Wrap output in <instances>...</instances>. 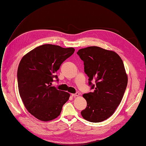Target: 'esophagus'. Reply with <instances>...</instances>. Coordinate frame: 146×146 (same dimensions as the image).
I'll use <instances>...</instances> for the list:
<instances>
[{
	"instance_id": "1",
	"label": "esophagus",
	"mask_w": 146,
	"mask_h": 146,
	"mask_svg": "<svg viewBox=\"0 0 146 146\" xmlns=\"http://www.w3.org/2000/svg\"><path fill=\"white\" fill-rule=\"evenodd\" d=\"M79 95H80V94H79L78 92H76V94H72V96L74 97V98H76V97L79 96Z\"/></svg>"
}]
</instances>
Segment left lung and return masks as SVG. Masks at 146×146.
Listing matches in <instances>:
<instances>
[{
	"instance_id": "obj_1",
	"label": "left lung",
	"mask_w": 146,
	"mask_h": 146,
	"mask_svg": "<svg viewBox=\"0 0 146 146\" xmlns=\"http://www.w3.org/2000/svg\"><path fill=\"white\" fill-rule=\"evenodd\" d=\"M77 54L83 61L84 71L93 90L83 95L87 106L81 114L91 122L104 121L115 111L126 90L128 78L123 61L116 52L97 46L81 48Z\"/></svg>"
}]
</instances>
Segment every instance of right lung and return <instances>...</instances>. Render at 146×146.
I'll list each match as a JSON object with an SVG mask.
<instances>
[{"label":"right lung","instance_id":"1","mask_svg":"<svg viewBox=\"0 0 146 146\" xmlns=\"http://www.w3.org/2000/svg\"><path fill=\"white\" fill-rule=\"evenodd\" d=\"M73 47L44 44L36 47L21 59L17 69V83L21 98L28 111L42 121L58 117L70 94L51 86L55 73L71 56Z\"/></svg>","mask_w":146,"mask_h":146}]
</instances>
